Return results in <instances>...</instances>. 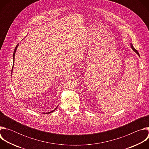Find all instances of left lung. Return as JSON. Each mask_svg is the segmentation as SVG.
I'll list each match as a JSON object with an SVG mask.
<instances>
[{"label": "left lung", "mask_w": 149, "mask_h": 149, "mask_svg": "<svg viewBox=\"0 0 149 149\" xmlns=\"http://www.w3.org/2000/svg\"><path fill=\"white\" fill-rule=\"evenodd\" d=\"M131 48H132V49H133V51H134L137 54H138V55L140 56V55H139V54L138 51H137V50H136V49L133 47V45H132V44H131Z\"/></svg>", "instance_id": "left-lung-1"}]
</instances>
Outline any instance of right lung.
I'll list each match as a JSON object with an SVG mask.
<instances>
[{
    "mask_svg": "<svg viewBox=\"0 0 149 149\" xmlns=\"http://www.w3.org/2000/svg\"><path fill=\"white\" fill-rule=\"evenodd\" d=\"M18 45H19V44L16 45V47H15V50H14V52H13V67H12V70H13V64H14V59H15V52H16V49H17V47H18ZM57 107H58V106L54 110H52V111H50V112H49V113H46V114H48V113H52V112H53V111H54L56 109H57Z\"/></svg>",
    "mask_w": 149,
    "mask_h": 149,
    "instance_id": "1",
    "label": "right lung"
}]
</instances>
